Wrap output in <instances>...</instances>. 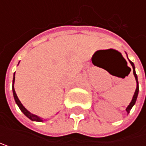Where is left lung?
I'll return each mask as SVG.
<instances>
[{
  "label": "left lung",
  "instance_id": "8db88e82",
  "mask_svg": "<svg viewBox=\"0 0 146 146\" xmlns=\"http://www.w3.org/2000/svg\"><path fill=\"white\" fill-rule=\"evenodd\" d=\"M130 62H131V66H132V69H133V74H134V76H135V79H136V82H137V88H136V90H135V93H134V96H133V98H132V100H131V104H130L128 105V107L126 108V111H127L128 113L130 112V111H131V109L132 108V106L135 104L136 100H137V95H138V82H137V74H136V72H135V66H134V63H133L131 61H130Z\"/></svg>",
  "mask_w": 146,
  "mask_h": 146
}]
</instances>
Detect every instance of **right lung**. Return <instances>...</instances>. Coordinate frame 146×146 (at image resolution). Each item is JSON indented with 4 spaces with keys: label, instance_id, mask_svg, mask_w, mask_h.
<instances>
[{
    "label": "right lung",
    "instance_id": "right-lung-1",
    "mask_svg": "<svg viewBox=\"0 0 146 146\" xmlns=\"http://www.w3.org/2000/svg\"><path fill=\"white\" fill-rule=\"evenodd\" d=\"M15 74H14V79H13V84H14V82H15ZM12 90H13V94H14V98H15V103L17 104V105L19 106V108H20V110L23 112V114L26 116V117H28L30 120H32V121H38V122H40V121H42V118H40L39 117H37L36 115H34V114H31L28 110H26V108L21 104V103L20 102V100L18 99V98H17V95H16V93H15V89H14V85H13V88H12Z\"/></svg>",
    "mask_w": 146,
    "mask_h": 146
}]
</instances>
